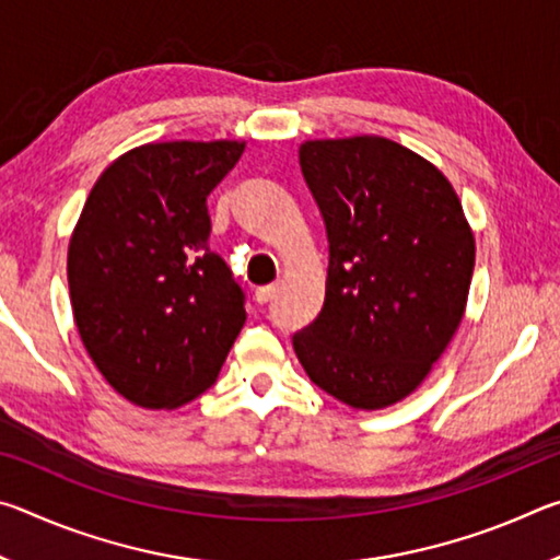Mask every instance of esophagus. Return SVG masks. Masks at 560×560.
I'll use <instances>...</instances> for the list:
<instances>
[{"label": "esophagus", "mask_w": 560, "mask_h": 560, "mask_svg": "<svg viewBox=\"0 0 560 560\" xmlns=\"http://www.w3.org/2000/svg\"><path fill=\"white\" fill-rule=\"evenodd\" d=\"M277 291H279L277 283H269V287H259L257 291H254V299H257L259 303H267L277 296Z\"/></svg>", "instance_id": "esophagus-1"}]
</instances>
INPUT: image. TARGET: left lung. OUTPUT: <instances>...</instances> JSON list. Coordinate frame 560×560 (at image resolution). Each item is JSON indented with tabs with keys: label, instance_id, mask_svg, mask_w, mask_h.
I'll list each match as a JSON object with an SVG mask.
<instances>
[{
	"label": "left lung",
	"instance_id": "left-lung-1",
	"mask_svg": "<svg viewBox=\"0 0 560 560\" xmlns=\"http://www.w3.org/2000/svg\"><path fill=\"white\" fill-rule=\"evenodd\" d=\"M299 163L326 224L328 277L293 350L320 390L383 410L417 390L457 334L474 234L450 179L393 140H306Z\"/></svg>",
	"mask_w": 560,
	"mask_h": 560
}]
</instances>
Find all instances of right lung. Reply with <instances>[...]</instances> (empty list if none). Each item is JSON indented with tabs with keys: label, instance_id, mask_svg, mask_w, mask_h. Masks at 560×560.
I'll return each mask as SVG.
<instances>
[{
	"label": "right lung",
	"instance_id": "obj_1",
	"mask_svg": "<svg viewBox=\"0 0 560 560\" xmlns=\"http://www.w3.org/2000/svg\"><path fill=\"white\" fill-rule=\"evenodd\" d=\"M240 140L128 150L96 179L69 242L73 320L118 395L175 410L210 387L246 320L244 291L210 249L207 197Z\"/></svg>",
	"mask_w": 560,
	"mask_h": 560
}]
</instances>
